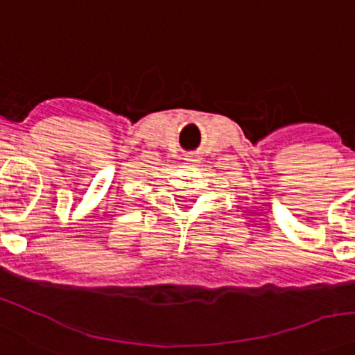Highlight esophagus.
Segmentation results:
<instances>
[{"instance_id": "34e87169", "label": "esophagus", "mask_w": 355, "mask_h": 355, "mask_svg": "<svg viewBox=\"0 0 355 355\" xmlns=\"http://www.w3.org/2000/svg\"><path fill=\"white\" fill-rule=\"evenodd\" d=\"M184 161L187 164H196L199 161V156L194 155V153H189V155L184 156Z\"/></svg>"}]
</instances>
